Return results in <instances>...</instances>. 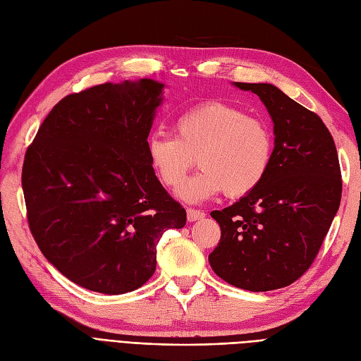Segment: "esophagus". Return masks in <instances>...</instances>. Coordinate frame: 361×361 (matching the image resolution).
Returning <instances> with one entry per match:
<instances>
[{
	"mask_svg": "<svg viewBox=\"0 0 361 361\" xmlns=\"http://www.w3.org/2000/svg\"><path fill=\"white\" fill-rule=\"evenodd\" d=\"M204 212L203 211H197V209H187V218L188 221L192 223V221H197V220H202V218H204Z\"/></svg>",
	"mask_w": 361,
	"mask_h": 361,
	"instance_id": "34e87169",
	"label": "esophagus"
}]
</instances>
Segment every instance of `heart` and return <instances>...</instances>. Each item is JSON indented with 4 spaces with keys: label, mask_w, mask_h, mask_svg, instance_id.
<instances>
[{
    "label": "heart",
    "mask_w": 361,
    "mask_h": 361,
    "mask_svg": "<svg viewBox=\"0 0 361 361\" xmlns=\"http://www.w3.org/2000/svg\"><path fill=\"white\" fill-rule=\"evenodd\" d=\"M173 135L154 133L146 143L152 170L166 187L179 188L195 158L202 170L183 184L179 197L203 203L226 191L244 197L264 180L274 140L269 126L241 108L211 101L179 114Z\"/></svg>",
    "instance_id": "heart-1"
}]
</instances>
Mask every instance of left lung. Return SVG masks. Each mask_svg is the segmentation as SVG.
Masks as SVG:
<instances>
[{
  "mask_svg": "<svg viewBox=\"0 0 361 361\" xmlns=\"http://www.w3.org/2000/svg\"><path fill=\"white\" fill-rule=\"evenodd\" d=\"M233 85L257 94L267 106L274 123V150L255 191L211 212L221 239L209 264L236 288L274 290L298 280L318 255L341 204V167L319 116L272 84Z\"/></svg>",
  "mask_w": 361,
  "mask_h": 361,
  "instance_id": "8db88e82",
  "label": "left lung"
}]
</instances>
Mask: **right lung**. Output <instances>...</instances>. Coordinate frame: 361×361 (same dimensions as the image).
<instances>
[{
	"label": "right lung",
	"mask_w": 361,
	"mask_h": 361,
	"mask_svg": "<svg viewBox=\"0 0 361 361\" xmlns=\"http://www.w3.org/2000/svg\"><path fill=\"white\" fill-rule=\"evenodd\" d=\"M164 87L141 78L69 94L27 149L30 231L49 264L89 290L143 286L157 269L162 233L187 223L146 152Z\"/></svg>",
	"instance_id": "obj_1"
}]
</instances>
